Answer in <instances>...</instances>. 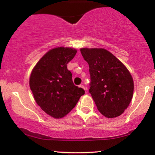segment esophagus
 Returning <instances> with one entry per match:
<instances>
[{"label": "esophagus", "mask_w": 155, "mask_h": 155, "mask_svg": "<svg viewBox=\"0 0 155 155\" xmlns=\"http://www.w3.org/2000/svg\"><path fill=\"white\" fill-rule=\"evenodd\" d=\"M80 87L83 88V89H84V90H86V88H85V87H84V85H83V84H81V85H80Z\"/></svg>", "instance_id": "obj_1"}]
</instances>
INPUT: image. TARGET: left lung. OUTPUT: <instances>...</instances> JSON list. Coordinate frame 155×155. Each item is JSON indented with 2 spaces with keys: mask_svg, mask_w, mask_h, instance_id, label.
Wrapping results in <instances>:
<instances>
[{
  "mask_svg": "<svg viewBox=\"0 0 155 155\" xmlns=\"http://www.w3.org/2000/svg\"><path fill=\"white\" fill-rule=\"evenodd\" d=\"M90 74V90L98 111L108 118L120 116L133 97V80L124 65L104 49L82 48Z\"/></svg>",
  "mask_w": 155,
  "mask_h": 155,
  "instance_id": "left-lung-1",
  "label": "left lung"
}]
</instances>
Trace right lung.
<instances>
[{
  "mask_svg": "<svg viewBox=\"0 0 155 155\" xmlns=\"http://www.w3.org/2000/svg\"><path fill=\"white\" fill-rule=\"evenodd\" d=\"M76 50L58 47L49 50L37 63L30 77V87L35 102L44 112L56 119L65 117L84 94L74 85L67 64Z\"/></svg>",
  "mask_w": 155,
  "mask_h": 155,
  "instance_id": "right-lung-1",
  "label": "right lung"
}]
</instances>
